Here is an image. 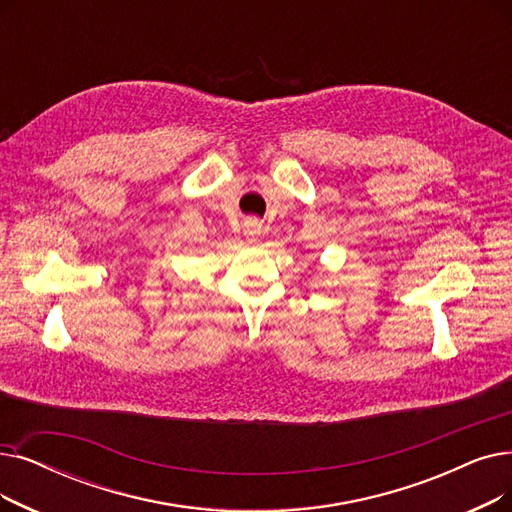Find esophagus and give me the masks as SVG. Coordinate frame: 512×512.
<instances>
[{
	"instance_id": "esophagus-1",
	"label": "esophagus",
	"mask_w": 512,
	"mask_h": 512,
	"mask_svg": "<svg viewBox=\"0 0 512 512\" xmlns=\"http://www.w3.org/2000/svg\"><path fill=\"white\" fill-rule=\"evenodd\" d=\"M242 230H244V236H247L249 240H255V238L261 234V221L255 219V217H251V219L244 221Z\"/></svg>"
}]
</instances>
